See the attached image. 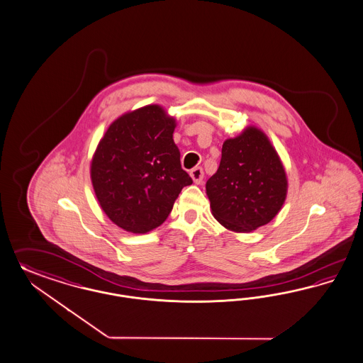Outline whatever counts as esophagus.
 Masks as SVG:
<instances>
[{
	"instance_id": "obj_1",
	"label": "esophagus",
	"mask_w": 363,
	"mask_h": 363,
	"mask_svg": "<svg viewBox=\"0 0 363 363\" xmlns=\"http://www.w3.org/2000/svg\"><path fill=\"white\" fill-rule=\"evenodd\" d=\"M190 177L193 178V181L196 184H201L202 179H203V170L202 167H194L191 172H190Z\"/></svg>"
}]
</instances>
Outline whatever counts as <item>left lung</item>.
I'll use <instances>...</instances> for the list:
<instances>
[{
  "label": "left lung",
  "instance_id": "obj_1",
  "mask_svg": "<svg viewBox=\"0 0 363 363\" xmlns=\"http://www.w3.org/2000/svg\"><path fill=\"white\" fill-rule=\"evenodd\" d=\"M214 218L233 232L268 224L287 194V178L268 138L255 127L223 145L221 162L206 182Z\"/></svg>",
  "mask_w": 363,
  "mask_h": 363
}]
</instances>
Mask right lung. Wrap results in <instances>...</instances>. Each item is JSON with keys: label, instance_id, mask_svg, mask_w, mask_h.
Here are the masks:
<instances>
[{"label": "right lung", "instance_id": "obj_1", "mask_svg": "<svg viewBox=\"0 0 363 363\" xmlns=\"http://www.w3.org/2000/svg\"><path fill=\"white\" fill-rule=\"evenodd\" d=\"M175 121L160 106L125 113L108 127L91 163L101 209L127 232L161 225L193 179L181 167Z\"/></svg>", "mask_w": 363, "mask_h": 363}]
</instances>
